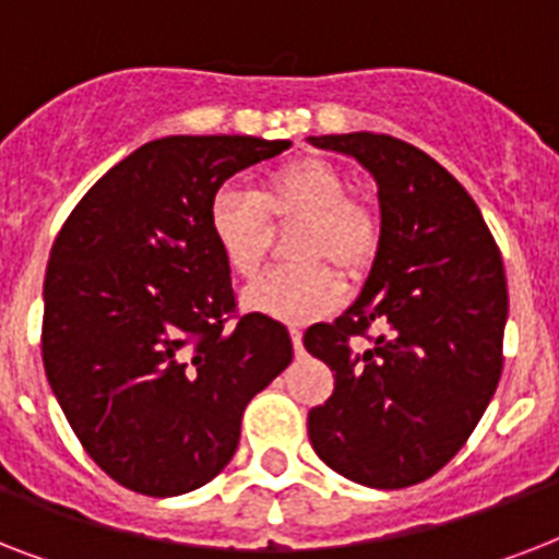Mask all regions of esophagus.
Returning a JSON list of instances; mask_svg holds the SVG:
<instances>
[{
    "label": "esophagus",
    "instance_id": "34e87169",
    "mask_svg": "<svg viewBox=\"0 0 559 559\" xmlns=\"http://www.w3.org/2000/svg\"><path fill=\"white\" fill-rule=\"evenodd\" d=\"M289 340H293V348H296V354H298V357H301V354H305V342H301V331H298V328H293V331H289Z\"/></svg>",
    "mask_w": 559,
    "mask_h": 559
}]
</instances>
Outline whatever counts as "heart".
I'll list each match as a JSON object with an SVG mask.
<instances>
[{
  "mask_svg": "<svg viewBox=\"0 0 559 559\" xmlns=\"http://www.w3.org/2000/svg\"><path fill=\"white\" fill-rule=\"evenodd\" d=\"M298 219L289 252L301 258L275 266L240 293L249 313L278 322H307L331 313L342 298V281L333 272L357 275L373 261L380 226L368 205L345 197V179L319 156L284 162L266 170L254 193L223 186L209 202V235L235 275L252 278L261 270L270 223Z\"/></svg>",
  "mask_w": 559,
  "mask_h": 559,
  "instance_id": "1",
  "label": "heart"
}]
</instances>
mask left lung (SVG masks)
Listing matches in <instances>:
<instances>
[{"mask_svg":"<svg viewBox=\"0 0 559 559\" xmlns=\"http://www.w3.org/2000/svg\"><path fill=\"white\" fill-rule=\"evenodd\" d=\"M377 182L380 243L359 298L307 328L333 394L310 408L316 455L340 476L397 490L435 476L467 443L502 377L508 284L481 211L432 156L380 133L310 135ZM371 323L386 333L349 348Z\"/></svg>","mask_w":559,"mask_h":559,"instance_id":"obj_1","label":"left lung"}]
</instances>
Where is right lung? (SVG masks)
I'll list each match as a JSON object with an SVG mask.
<instances>
[{"label": "right lung", "instance_id": "obj_1", "mask_svg": "<svg viewBox=\"0 0 559 559\" xmlns=\"http://www.w3.org/2000/svg\"><path fill=\"white\" fill-rule=\"evenodd\" d=\"M287 147L254 135L142 144L51 246L48 385L90 459L135 493L209 485L235 455L246 403L293 359L284 324L235 316L231 270L209 235L219 186Z\"/></svg>", "mask_w": 559, "mask_h": 559}]
</instances>
